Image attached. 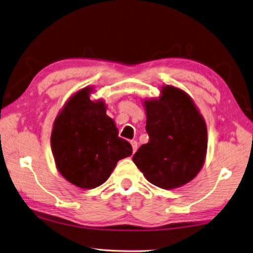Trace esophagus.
<instances>
[{
    "label": "esophagus",
    "instance_id": "obj_1",
    "mask_svg": "<svg viewBox=\"0 0 253 253\" xmlns=\"http://www.w3.org/2000/svg\"><path fill=\"white\" fill-rule=\"evenodd\" d=\"M130 144H131V147H132V153H135V151L137 150V147H138V144H137L136 140H131Z\"/></svg>",
    "mask_w": 253,
    "mask_h": 253
}]
</instances>
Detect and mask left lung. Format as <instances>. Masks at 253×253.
<instances>
[{
  "label": "left lung",
  "mask_w": 253,
  "mask_h": 253,
  "mask_svg": "<svg viewBox=\"0 0 253 253\" xmlns=\"http://www.w3.org/2000/svg\"><path fill=\"white\" fill-rule=\"evenodd\" d=\"M149 141L132 162L147 180L163 189H174L194 179L207 153V125L186 91L164 86L158 99H145Z\"/></svg>",
  "instance_id": "obj_1"
}]
</instances>
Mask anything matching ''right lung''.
I'll return each instance as SVG.
<instances>
[{"label":"right lung","instance_id":"obj_1","mask_svg":"<svg viewBox=\"0 0 253 253\" xmlns=\"http://www.w3.org/2000/svg\"><path fill=\"white\" fill-rule=\"evenodd\" d=\"M90 86L72 96L55 119L50 146L59 173L83 189H93L107 180L118 160L129 157L132 148L118 137L106 115L104 100L93 102Z\"/></svg>","mask_w":253,"mask_h":253}]
</instances>
